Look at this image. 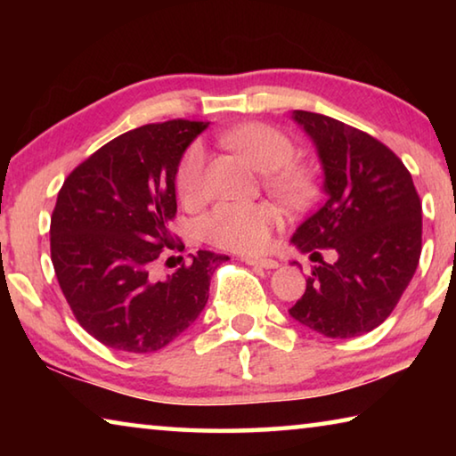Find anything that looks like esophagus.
<instances>
[{
    "instance_id": "obj_1",
    "label": "esophagus",
    "mask_w": 456,
    "mask_h": 456,
    "mask_svg": "<svg viewBox=\"0 0 456 456\" xmlns=\"http://www.w3.org/2000/svg\"><path fill=\"white\" fill-rule=\"evenodd\" d=\"M243 261L247 265L261 267V269H277V267H280V264H277L275 259H267V257H245Z\"/></svg>"
}]
</instances>
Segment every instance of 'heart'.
I'll return each mask as SVG.
<instances>
[{"label": "heart", "mask_w": 456, "mask_h": 456, "mask_svg": "<svg viewBox=\"0 0 456 456\" xmlns=\"http://www.w3.org/2000/svg\"><path fill=\"white\" fill-rule=\"evenodd\" d=\"M229 146L261 173H269L267 189L285 205H302L312 195V176L302 167L289 165L296 146L281 130L269 125L239 126L223 136ZM207 151L203 142H192L176 168V191L187 203L203 195ZM275 215L264 205L221 203L199 223L207 241L237 253L264 251L275 227Z\"/></svg>", "instance_id": "b5f03b06"}]
</instances>
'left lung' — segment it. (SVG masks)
<instances>
[{"label":"left lung","mask_w":456,"mask_h":456,"mask_svg":"<svg viewBox=\"0 0 456 456\" xmlns=\"http://www.w3.org/2000/svg\"><path fill=\"white\" fill-rule=\"evenodd\" d=\"M291 120L318 154L323 205L289 243L310 259L318 249L338 259L312 269L289 315L326 338H356L388 318L419 267V192L403 160L370 134L315 112L293 110Z\"/></svg>","instance_id":"obj_1"}]
</instances>
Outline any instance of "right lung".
Masks as SVG:
<instances>
[{"mask_svg":"<svg viewBox=\"0 0 456 456\" xmlns=\"http://www.w3.org/2000/svg\"><path fill=\"white\" fill-rule=\"evenodd\" d=\"M209 122L168 120L128 130L76 167L50 223L52 264L80 326L112 350L151 354L195 323L227 256L197 251L159 280L176 243V168Z\"/></svg>","mask_w":456,"mask_h":456,"instance_id":"obj_1","label":"right lung"}]
</instances>
